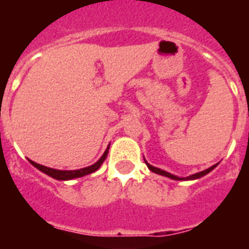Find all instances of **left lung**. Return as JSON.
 I'll return each mask as SVG.
<instances>
[{
  "mask_svg": "<svg viewBox=\"0 0 249 249\" xmlns=\"http://www.w3.org/2000/svg\"><path fill=\"white\" fill-rule=\"evenodd\" d=\"M144 163H146V165L148 166V169L151 170V172H154V173L161 174V176H165V177L172 178V179H177V181H179V179H196V178H200V177H203V176H205L207 173H209V172H211L212 169H214V168H216V165H217V164H216V165L211 166V168H208V169L203 170V172H199V173L193 174V176H189V177L179 178V177H177V176H173V174L168 173V172H165V170H161V169H159V168H155V166L150 165V164H148L146 160H144Z\"/></svg>",
  "mask_w": 249,
  "mask_h": 249,
  "instance_id": "8db88e82",
  "label": "left lung"
}]
</instances>
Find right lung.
Returning <instances> with one entry per match:
<instances>
[{"mask_svg": "<svg viewBox=\"0 0 249 249\" xmlns=\"http://www.w3.org/2000/svg\"><path fill=\"white\" fill-rule=\"evenodd\" d=\"M108 148L105 151V154L102 155V158L98 160L97 163L93 164V165L86 166V168H83V169H77V170H59V169H53V168H48V166L41 165V164H37L32 160H29V163L32 164L33 166H36L37 169H40L41 172H44L45 174H48L50 177L55 178V179H59V181H66V179H73V178H79L83 177V176H86V174H90L95 172V170L102 165V163L105 161L106 158H107V154H108Z\"/></svg>", "mask_w": 249, "mask_h": 249, "instance_id": "add662e5", "label": "right lung"}]
</instances>
